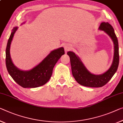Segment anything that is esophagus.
Here are the masks:
<instances>
[{
  "label": "esophagus",
  "instance_id": "1",
  "mask_svg": "<svg viewBox=\"0 0 123 123\" xmlns=\"http://www.w3.org/2000/svg\"><path fill=\"white\" fill-rule=\"evenodd\" d=\"M70 49H71V47H70V46H69V45H66L65 46V50L66 51H69V50H70Z\"/></svg>",
  "mask_w": 123,
  "mask_h": 123
}]
</instances>
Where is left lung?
Returning <instances> with one entry per match:
<instances>
[{
	"instance_id": "obj_1",
	"label": "left lung",
	"mask_w": 123,
	"mask_h": 123,
	"mask_svg": "<svg viewBox=\"0 0 123 123\" xmlns=\"http://www.w3.org/2000/svg\"><path fill=\"white\" fill-rule=\"evenodd\" d=\"M104 31L112 39L114 45V54L112 65L107 72L103 74L96 75L92 74L86 68L81 60L72 51H68L71 69L73 77L80 85L89 87H101L106 85L114 76L118 69L119 62V45L118 38L114 32L113 27L108 23H102L99 27Z\"/></svg>"
}]
</instances>
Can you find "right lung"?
<instances>
[{"label": "right lung", "instance_id": "obj_1", "mask_svg": "<svg viewBox=\"0 0 123 123\" xmlns=\"http://www.w3.org/2000/svg\"><path fill=\"white\" fill-rule=\"evenodd\" d=\"M18 29H12L6 48L5 63L9 74L18 85L23 88H36L43 86L50 80L53 68L60 57L65 54L63 47H60L51 52L42 62L29 71H21L12 63L10 55V47L15 32Z\"/></svg>", "mask_w": 123, "mask_h": 123}]
</instances>
